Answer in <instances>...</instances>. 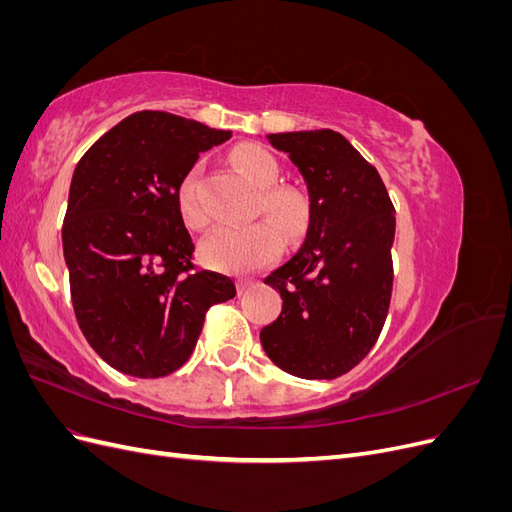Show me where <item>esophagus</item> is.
I'll use <instances>...</instances> for the list:
<instances>
[{
  "label": "esophagus",
  "instance_id": "34e87169",
  "mask_svg": "<svg viewBox=\"0 0 512 512\" xmlns=\"http://www.w3.org/2000/svg\"><path fill=\"white\" fill-rule=\"evenodd\" d=\"M250 280H239V294H243V292H247V288H250Z\"/></svg>",
  "mask_w": 512,
  "mask_h": 512
}]
</instances>
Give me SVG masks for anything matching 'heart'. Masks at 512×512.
<instances>
[{"label":"heart","mask_w":512,"mask_h":512,"mask_svg":"<svg viewBox=\"0 0 512 512\" xmlns=\"http://www.w3.org/2000/svg\"><path fill=\"white\" fill-rule=\"evenodd\" d=\"M232 164L260 192L258 207L286 239H299L309 224V200L294 188H275L282 166L275 153L262 145H241L232 151ZM196 168L179 183L177 200L183 220L190 226H205L207 215L196 200ZM273 225V226H274ZM272 226V227H273ZM265 222L250 226H215L200 241L198 256L209 269L224 273H252L282 252V237Z\"/></svg>","instance_id":"1"}]
</instances>
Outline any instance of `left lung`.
I'll use <instances>...</instances> for the list:
<instances>
[{
  "label": "left lung",
  "instance_id": "left-lung-1",
  "mask_svg": "<svg viewBox=\"0 0 512 512\" xmlns=\"http://www.w3.org/2000/svg\"><path fill=\"white\" fill-rule=\"evenodd\" d=\"M267 141L299 168L309 224L299 252L265 280L284 305L260 344L286 374L333 380L365 359L389 314L395 207L378 170L339 132Z\"/></svg>",
  "mask_w": 512,
  "mask_h": 512
}]
</instances>
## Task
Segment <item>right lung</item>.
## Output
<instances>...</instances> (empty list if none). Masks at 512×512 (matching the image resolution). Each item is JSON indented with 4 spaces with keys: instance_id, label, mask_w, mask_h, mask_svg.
<instances>
[{
    "instance_id": "right-lung-1",
    "label": "right lung",
    "mask_w": 512,
    "mask_h": 512,
    "mask_svg": "<svg viewBox=\"0 0 512 512\" xmlns=\"http://www.w3.org/2000/svg\"><path fill=\"white\" fill-rule=\"evenodd\" d=\"M230 130L162 111L119 121L76 164L61 241L79 327L121 374L162 378L185 361L207 309L237 294L230 277L192 271L177 190L198 153Z\"/></svg>"
}]
</instances>
